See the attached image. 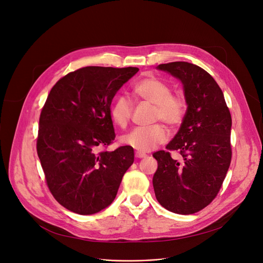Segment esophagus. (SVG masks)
Listing matches in <instances>:
<instances>
[{
  "label": "esophagus",
  "mask_w": 263,
  "mask_h": 263,
  "mask_svg": "<svg viewBox=\"0 0 263 263\" xmlns=\"http://www.w3.org/2000/svg\"><path fill=\"white\" fill-rule=\"evenodd\" d=\"M135 155H136V157H137V159H143V157L146 156V154L142 153V152H136Z\"/></svg>",
  "instance_id": "34e87169"
}]
</instances>
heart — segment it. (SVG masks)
<instances>
[{
	"mask_svg": "<svg viewBox=\"0 0 263 263\" xmlns=\"http://www.w3.org/2000/svg\"><path fill=\"white\" fill-rule=\"evenodd\" d=\"M133 92L138 98L154 103V121H163L171 127L179 126L184 117L186 106L184 99L172 93V87L167 82L156 78L146 77L136 82ZM133 113L130 100L119 96L112 103L110 117L120 128L128 125ZM168 139V130L163 124H154L149 127H137L123 137V142L138 152H149Z\"/></svg>",
	"mask_w": 263,
	"mask_h": 263,
	"instance_id": "obj_1",
	"label": "heart"
}]
</instances>
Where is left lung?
<instances>
[{
	"mask_svg": "<svg viewBox=\"0 0 263 263\" xmlns=\"http://www.w3.org/2000/svg\"><path fill=\"white\" fill-rule=\"evenodd\" d=\"M157 69L181 81L187 108L167 151L153 153L154 192L167 211L190 215L211 204L222 185L232 157V119L221 88L201 67L175 61ZM173 149L182 154L181 161L171 159Z\"/></svg>",
	"mask_w": 263,
	"mask_h": 263,
	"instance_id": "1",
	"label": "left lung"
}]
</instances>
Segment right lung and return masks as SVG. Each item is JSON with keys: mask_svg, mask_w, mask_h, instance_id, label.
I'll use <instances>...</instances> for the list:
<instances>
[{"mask_svg": "<svg viewBox=\"0 0 263 263\" xmlns=\"http://www.w3.org/2000/svg\"><path fill=\"white\" fill-rule=\"evenodd\" d=\"M138 68L85 67L68 73L50 89L40 115L36 151L50 193L79 215H92L117 196L134 163L123 145L98 151L115 138L111 102Z\"/></svg>", "mask_w": 263, "mask_h": 263, "instance_id": "1", "label": "right lung"}]
</instances>
